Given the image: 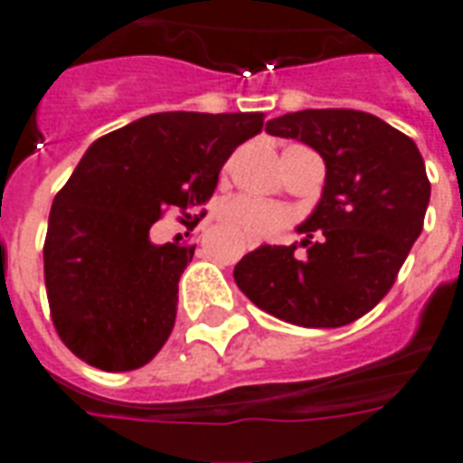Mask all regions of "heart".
<instances>
[{
  "mask_svg": "<svg viewBox=\"0 0 463 463\" xmlns=\"http://www.w3.org/2000/svg\"><path fill=\"white\" fill-rule=\"evenodd\" d=\"M221 228L232 232L245 245H260L279 238L293 223V213L281 203H269L252 196H232L216 209Z\"/></svg>",
  "mask_w": 463,
  "mask_h": 463,
  "instance_id": "b5f03b06",
  "label": "heart"
}]
</instances>
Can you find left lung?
Instances as JSON below:
<instances>
[{
  "mask_svg": "<svg viewBox=\"0 0 463 463\" xmlns=\"http://www.w3.org/2000/svg\"><path fill=\"white\" fill-rule=\"evenodd\" d=\"M324 158L322 199L296 245H261L235 264V283L283 322L334 329L367 315L394 286L423 231L430 180L406 134L370 112L300 110L267 122Z\"/></svg>",
  "mask_w": 463,
  "mask_h": 463,
  "instance_id": "1",
  "label": "left lung"
}]
</instances>
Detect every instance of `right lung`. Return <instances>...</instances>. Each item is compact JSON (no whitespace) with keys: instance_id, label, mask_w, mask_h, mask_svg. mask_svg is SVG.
<instances>
[{"instance_id":"1","label":"right lung","mask_w":463,"mask_h":463,"mask_svg":"<svg viewBox=\"0 0 463 463\" xmlns=\"http://www.w3.org/2000/svg\"><path fill=\"white\" fill-rule=\"evenodd\" d=\"M261 127V112H156L90 144L43 247L50 317L76 358L125 373L163 348L194 245H154L148 231L167 209L199 223L223 163Z\"/></svg>"}]
</instances>
